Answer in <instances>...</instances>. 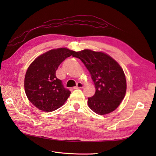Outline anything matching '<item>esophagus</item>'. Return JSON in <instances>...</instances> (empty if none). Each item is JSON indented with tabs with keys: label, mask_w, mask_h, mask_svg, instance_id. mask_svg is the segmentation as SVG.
Returning a JSON list of instances; mask_svg holds the SVG:
<instances>
[{
	"label": "esophagus",
	"mask_w": 156,
	"mask_h": 156,
	"mask_svg": "<svg viewBox=\"0 0 156 156\" xmlns=\"http://www.w3.org/2000/svg\"><path fill=\"white\" fill-rule=\"evenodd\" d=\"M83 87H84L83 84L82 83H81V82H79V83H77V86L75 87L74 88H75V89H77V88H83Z\"/></svg>",
	"instance_id": "esophagus-1"
}]
</instances>
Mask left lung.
Segmentation results:
<instances>
[{
  "mask_svg": "<svg viewBox=\"0 0 156 156\" xmlns=\"http://www.w3.org/2000/svg\"><path fill=\"white\" fill-rule=\"evenodd\" d=\"M91 75L96 92L88 98L89 107L98 115L115 111L124 98L126 79L123 69L108 55L90 49L75 52Z\"/></svg>",
  "mask_w": 156,
  "mask_h": 156,
  "instance_id": "8db88e82",
  "label": "left lung"
}]
</instances>
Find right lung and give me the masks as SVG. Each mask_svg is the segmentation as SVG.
<instances>
[{
    "label": "right lung",
    "instance_id": "right-lung-1",
    "mask_svg": "<svg viewBox=\"0 0 156 156\" xmlns=\"http://www.w3.org/2000/svg\"><path fill=\"white\" fill-rule=\"evenodd\" d=\"M75 53L67 48L52 49L29 66L25 77V90L29 100L40 110L55 111L67 100L71 92L56 78V71L66 58Z\"/></svg>",
    "mask_w": 156,
    "mask_h": 156
}]
</instances>
